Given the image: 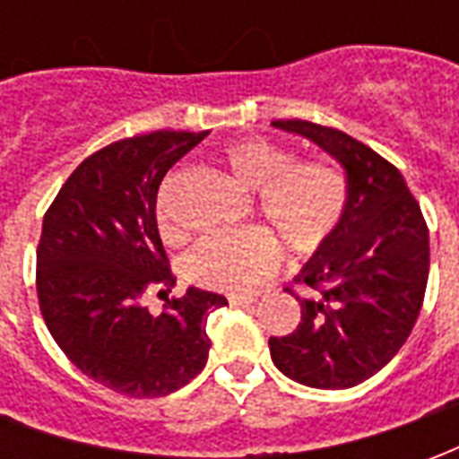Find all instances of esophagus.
<instances>
[{"label":"esophagus","instance_id":"34e87169","mask_svg":"<svg viewBox=\"0 0 459 459\" xmlns=\"http://www.w3.org/2000/svg\"><path fill=\"white\" fill-rule=\"evenodd\" d=\"M229 302L233 307H248L253 302H258V295H229Z\"/></svg>","mask_w":459,"mask_h":459}]
</instances>
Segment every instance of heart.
I'll return each instance as SVG.
<instances>
[{
  "label": "heart",
  "mask_w": 459,
  "mask_h": 459,
  "mask_svg": "<svg viewBox=\"0 0 459 459\" xmlns=\"http://www.w3.org/2000/svg\"><path fill=\"white\" fill-rule=\"evenodd\" d=\"M221 160L233 177L255 189V206L292 255L317 253L337 229L346 184L332 164L298 161L295 152L265 137L230 142ZM167 233H174L161 213ZM280 248L265 229L213 230L189 250L186 275L196 285L229 292L258 288L278 265Z\"/></svg>",
  "instance_id": "heart-1"
}]
</instances>
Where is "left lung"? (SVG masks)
Here are the masks:
<instances>
[{"mask_svg":"<svg viewBox=\"0 0 459 459\" xmlns=\"http://www.w3.org/2000/svg\"><path fill=\"white\" fill-rule=\"evenodd\" d=\"M273 127L315 142L344 167L337 229L299 270L307 295H290L302 322L270 337L273 364L312 388H351L381 371L420 315L430 268L428 226L401 171L346 132L307 120Z\"/></svg>","mask_w":459,"mask_h":459,"instance_id":"1","label":"left lung"}]
</instances>
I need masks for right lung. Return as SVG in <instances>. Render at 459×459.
I'll list each match as a JSON object with an SVG mask.
<instances>
[{"mask_svg": "<svg viewBox=\"0 0 459 459\" xmlns=\"http://www.w3.org/2000/svg\"><path fill=\"white\" fill-rule=\"evenodd\" d=\"M209 132L160 130L108 144L68 177L44 216L36 292L56 344L88 378L132 398L186 385L209 359L206 319L229 305L189 288L152 315L174 275L157 229L164 174Z\"/></svg>", "mask_w": 459, "mask_h": 459, "instance_id": "add662e5", "label": "right lung"}]
</instances>
